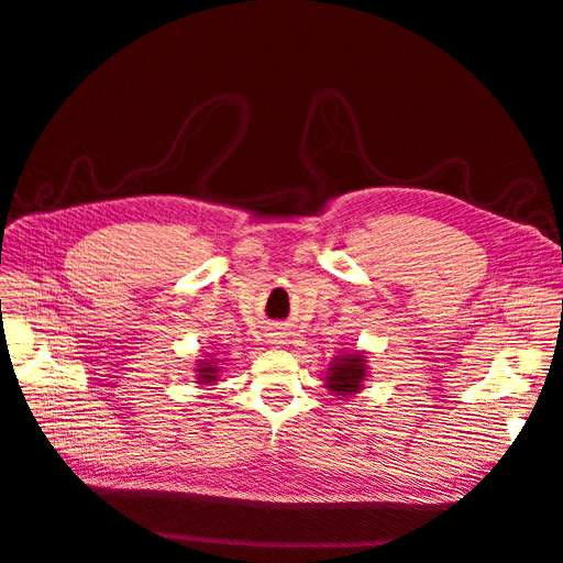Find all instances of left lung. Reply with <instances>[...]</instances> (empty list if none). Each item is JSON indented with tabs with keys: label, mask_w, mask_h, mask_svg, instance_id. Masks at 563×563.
I'll use <instances>...</instances> for the list:
<instances>
[{
	"label": "left lung",
	"mask_w": 563,
	"mask_h": 563,
	"mask_svg": "<svg viewBox=\"0 0 563 563\" xmlns=\"http://www.w3.org/2000/svg\"><path fill=\"white\" fill-rule=\"evenodd\" d=\"M328 387L335 395H352L362 390L366 376V358L362 354H342L328 368Z\"/></svg>",
	"instance_id": "obj_1"
}]
</instances>
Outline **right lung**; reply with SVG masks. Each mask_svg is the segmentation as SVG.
Returning a JSON list of instances; mask_svg holds the SVG:
<instances>
[{"mask_svg":"<svg viewBox=\"0 0 563 563\" xmlns=\"http://www.w3.org/2000/svg\"><path fill=\"white\" fill-rule=\"evenodd\" d=\"M197 373H199V383H213L216 380V368L213 366H209V364H205L201 368H197Z\"/></svg>","mask_w":563,"mask_h":563,"instance_id":"right-lung-1","label":"right lung"}]
</instances>
